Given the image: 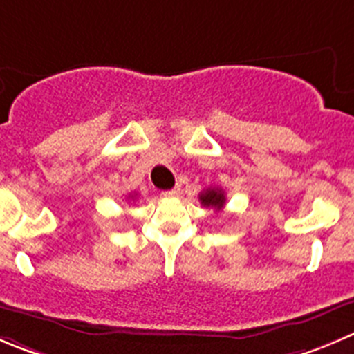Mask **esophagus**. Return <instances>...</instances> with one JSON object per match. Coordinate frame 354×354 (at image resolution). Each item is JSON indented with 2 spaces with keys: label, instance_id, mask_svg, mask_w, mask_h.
Returning <instances> with one entry per match:
<instances>
[{
  "label": "esophagus",
  "instance_id": "esophagus-1",
  "mask_svg": "<svg viewBox=\"0 0 354 354\" xmlns=\"http://www.w3.org/2000/svg\"><path fill=\"white\" fill-rule=\"evenodd\" d=\"M162 195H164V197H176V195H178V188H173V190L162 192Z\"/></svg>",
  "mask_w": 354,
  "mask_h": 354
}]
</instances>
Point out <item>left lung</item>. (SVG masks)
<instances>
[{
  "label": "left lung",
  "instance_id": "1",
  "mask_svg": "<svg viewBox=\"0 0 354 354\" xmlns=\"http://www.w3.org/2000/svg\"><path fill=\"white\" fill-rule=\"evenodd\" d=\"M198 201L204 207H214L216 211H221L225 207V192L221 188H205L204 192L198 194Z\"/></svg>",
  "mask_w": 354,
  "mask_h": 354
}]
</instances>
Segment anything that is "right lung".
Returning a JSON list of instances; mask_svg holds the SVG:
<instances>
[{
  "label": "right lung",
  "mask_w": 354,
  "mask_h": 354,
  "mask_svg": "<svg viewBox=\"0 0 354 354\" xmlns=\"http://www.w3.org/2000/svg\"><path fill=\"white\" fill-rule=\"evenodd\" d=\"M129 197H131V198H133V195H129Z\"/></svg>",
  "instance_id": "add662e5"
}]
</instances>
